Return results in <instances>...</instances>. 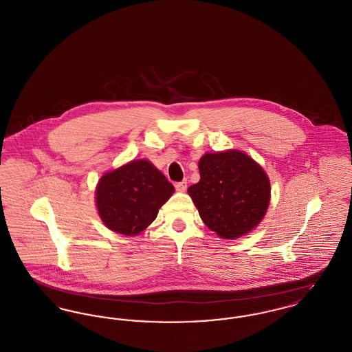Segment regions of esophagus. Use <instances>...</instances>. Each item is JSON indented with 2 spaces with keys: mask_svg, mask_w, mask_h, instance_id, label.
<instances>
[{
  "mask_svg": "<svg viewBox=\"0 0 352 352\" xmlns=\"http://www.w3.org/2000/svg\"><path fill=\"white\" fill-rule=\"evenodd\" d=\"M175 188H177V191L184 192V191H186V188H187V182H186V181H182V182L175 184Z\"/></svg>",
  "mask_w": 352,
  "mask_h": 352,
  "instance_id": "34e87169",
  "label": "esophagus"
}]
</instances>
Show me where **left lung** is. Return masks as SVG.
<instances>
[{"mask_svg":"<svg viewBox=\"0 0 352 352\" xmlns=\"http://www.w3.org/2000/svg\"><path fill=\"white\" fill-rule=\"evenodd\" d=\"M198 166L201 181L187 191L203 223L221 239L250 234L265 217L270 201L264 168L240 151L206 153Z\"/></svg>","mask_w":352,"mask_h":352,"instance_id":"1","label":"left lung"}]
</instances>
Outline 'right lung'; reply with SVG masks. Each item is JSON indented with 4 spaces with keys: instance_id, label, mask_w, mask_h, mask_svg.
Here are the masks:
<instances>
[{
    "instance_id": "1",
    "label": "right lung",
    "mask_w": 352,
    "mask_h": 352,
    "mask_svg": "<svg viewBox=\"0 0 352 352\" xmlns=\"http://www.w3.org/2000/svg\"><path fill=\"white\" fill-rule=\"evenodd\" d=\"M174 186L148 160H134L105 173L96 186V207L113 232L141 234L157 218Z\"/></svg>"
}]
</instances>
